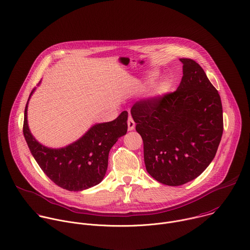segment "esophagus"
<instances>
[{
  "mask_svg": "<svg viewBox=\"0 0 250 250\" xmlns=\"http://www.w3.org/2000/svg\"><path fill=\"white\" fill-rule=\"evenodd\" d=\"M127 124H128V130H129V131H133V130L135 129L136 124H135V122H134V120H133V118H132L131 116H129V117H128Z\"/></svg>",
  "mask_w": 250,
  "mask_h": 250,
  "instance_id": "1",
  "label": "esophagus"
}]
</instances>
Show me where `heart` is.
<instances>
[{"mask_svg": "<svg viewBox=\"0 0 250 250\" xmlns=\"http://www.w3.org/2000/svg\"><path fill=\"white\" fill-rule=\"evenodd\" d=\"M158 76V72L157 71H152L149 73V75L147 76L146 80L144 82V84H142L141 88L145 89L146 87H148L149 85H151L154 80L157 78ZM172 88V83L171 80L168 78H163L162 80H160L159 82H157L156 84L153 85V87L150 90V98H152L153 100H158L163 98L165 95H167Z\"/></svg>", "mask_w": 250, "mask_h": 250, "instance_id": "obj_1", "label": "heart"}]
</instances>
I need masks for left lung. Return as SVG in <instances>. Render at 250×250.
Segmentation results:
<instances>
[{"label":"left lung","mask_w":250,"mask_h":250,"mask_svg":"<svg viewBox=\"0 0 250 250\" xmlns=\"http://www.w3.org/2000/svg\"><path fill=\"white\" fill-rule=\"evenodd\" d=\"M180 62L183 77L176 92L140 102L131 109L144 142L147 173L174 187L192 181L208 167L223 134L218 91L197 62Z\"/></svg>","instance_id":"obj_1"}]
</instances>
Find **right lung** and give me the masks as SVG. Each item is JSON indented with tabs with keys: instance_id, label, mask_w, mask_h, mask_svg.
I'll return each instance as SVG.
<instances>
[{
	"instance_id": "add662e5",
	"label": "right lung",
	"mask_w": 250,
	"mask_h": 250,
	"mask_svg": "<svg viewBox=\"0 0 250 250\" xmlns=\"http://www.w3.org/2000/svg\"><path fill=\"white\" fill-rule=\"evenodd\" d=\"M35 90L27 101L23 123V135L33 157L44 173L64 189L80 191L97 186L105 176L110 148L127 133L128 112L123 111L113 121L93 125L66 146L48 147L34 138L28 126V103Z\"/></svg>"
}]
</instances>
